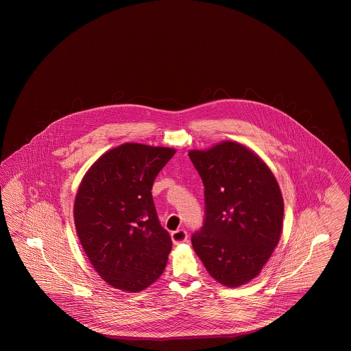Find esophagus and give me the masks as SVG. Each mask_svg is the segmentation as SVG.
Here are the masks:
<instances>
[{
  "label": "esophagus",
  "mask_w": 351,
  "mask_h": 351,
  "mask_svg": "<svg viewBox=\"0 0 351 351\" xmlns=\"http://www.w3.org/2000/svg\"><path fill=\"white\" fill-rule=\"evenodd\" d=\"M171 237H172L173 243L178 245V243H182V242H186L188 233H186L185 229H178V230H175V232L171 233Z\"/></svg>",
  "instance_id": "esophagus-1"
}]
</instances>
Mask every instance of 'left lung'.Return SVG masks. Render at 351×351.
<instances>
[{
    "label": "left lung",
    "mask_w": 351,
    "mask_h": 351,
    "mask_svg": "<svg viewBox=\"0 0 351 351\" xmlns=\"http://www.w3.org/2000/svg\"><path fill=\"white\" fill-rule=\"evenodd\" d=\"M188 155L205 189V218L192 235V246L218 283L246 284L261 272L280 239L284 202L279 184L258 155L237 142Z\"/></svg>",
    "instance_id": "left-lung-1"
}]
</instances>
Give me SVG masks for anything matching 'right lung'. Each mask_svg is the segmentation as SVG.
Masks as SVG:
<instances>
[{"mask_svg":"<svg viewBox=\"0 0 351 351\" xmlns=\"http://www.w3.org/2000/svg\"><path fill=\"white\" fill-rule=\"evenodd\" d=\"M176 151L125 143L105 152L79 186L73 218L84 251L101 278L138 292L165 271L172 241L152 200L155 178Z\"/></svg>","mask_w":351,"mask_h":351,"instance_id":"add662e5","label":"right lung"}]
</instances>
